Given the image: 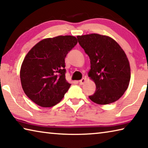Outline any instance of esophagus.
I'll use <instances>...</instances> for the list:
<instances>
[{
	"mask_svg": "<svg viewBox=\"0 0 148 148\" xmlns=\"http://www.w3.org/2000/svg\"><path fill=\"white\" fill-rule=\"evenodd\" d=\"M85 82H86V78H83L81 80H80L79 81V84H81V85H83V84H84Z\"/></svg>",
	"mask_w": 148,
	"mask_h": 148,
	"instance_id": "34e87169",
	"label": "esophagus"
}]
</instances>
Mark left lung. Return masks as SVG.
<instances>
[{
	"instance_id": "1",
	"label": "left lung",
	"mask_w": 148,
	"mask_h": 148,
	"mask_svg": "<svg viewBox=\"0 0 148 148\" xmlns=\"http://www.w3.org/2000/svg\"><path fill=\"white\" fill-rule=\"evenodd\" d=\"M77 37L90 60L88 75L96 87L89 98L100 105L118 100L127 90L130 79V64L124 50L106 35L92 33Z\"/></svg>"
}]
</instances>
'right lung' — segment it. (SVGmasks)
<instances>
[{
  "label": "right lung",
  "instance_id": "right-lung-1",
  "mask_svg": "<svg viewBox=\"0 0 148 148\" xmlns=\"http://www.w3.org/2000/svg\"><path fill=\"white\" fill-rule=\"evenodd\" d=\"M77 44L75 37L58 36L45 38L28 52L20 69L24 92L43 108L60 102L71 84L65 79V58Z\"/></svg>",
  "mask_w": 148,
  "mask_h": 148
}]
</instances>
